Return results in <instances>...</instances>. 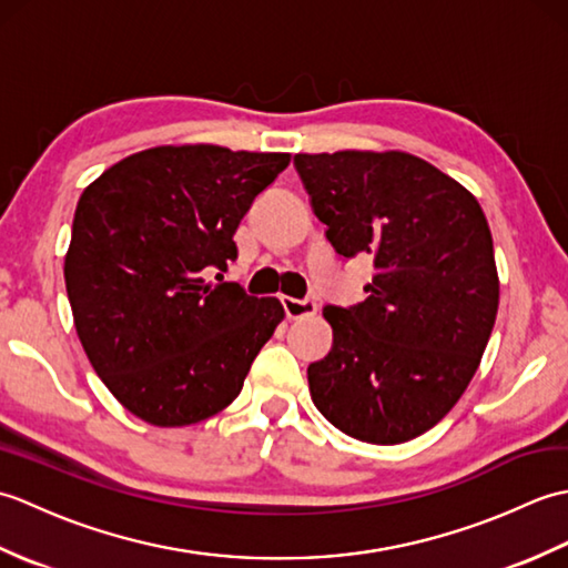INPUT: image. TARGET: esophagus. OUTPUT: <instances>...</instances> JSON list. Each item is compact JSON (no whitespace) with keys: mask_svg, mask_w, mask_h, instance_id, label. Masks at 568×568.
I'll return each mask as SVG.
<instances>
[{"mask_svg":"<svg viewBox=\"0 0 568 568\" xmlns=\"http://www.w3.org/2000/svg\"><path fill=\"white\" fill-rule=\"evenodd\" d=\"M285 315L291 320H303V317H312L317 312V303L315 300H295V297H281Z\"/></svg>","mask_w":568,"mask_h":568,"instance_id":"obj_1","label":"esophagus"}]
</instances>
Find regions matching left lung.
<instances>
[{
    "label": "left lung",
    "mask_w": 568,
    "mask_h": 568,
    "mask_svg": "<svg viewBox=\"0 0 568 568\" xmlns=\"http://www.w3.org/2000/svg\"><path fill=\"white\" fill-rule=\"evenodd\" d=\"M295 168L336 253L373 265L364 303L322 312L334 342L307 368L312 403L354 439H415L464 395L496 324L486 214L405 151L297 153Z\"/></svg>",
    "instance_id": "1"
}]
</instances>
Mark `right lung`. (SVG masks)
Here are the masks:
<instances>
[{"instance_id":"1","label":"right lung","mask_w":568,"mask_h":568,"mask_svg":"<svg viewBox=\"0 0 568 568\" xmlns=\"http://www.w3.org/2000/svg\"><path fill=\"white\" fill-rule=\"evenodd\" d=\"M287 163L291 153L155 146L82 190L68 300L92 368L131 415L185 427L236 400L285 310L204 275L236 258L239 222Z\"/></svg>"}]
</instances>
